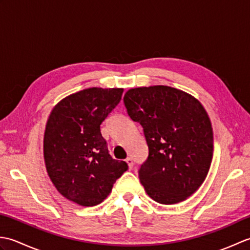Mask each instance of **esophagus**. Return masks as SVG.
Listing matches in <instances>:
<instances>
[{
	"label": "esophagus",
	"mask_w": 250,
	"mask_h": 250,
	"mask_svg": "<svg viewBox=\"0 0 250 250\" xmlns=\"http://www.w3.org/2000/svg\"><path fill=\"white\" fill-rule=\"evenodd\" d=\"M125 162L126 163H128V166H129V168H132V167H133V166H134V162H133V159H132V158H126L125 159Z\"/></svg>",
	"instance_id": "esophagus-1"
}]
</instances>
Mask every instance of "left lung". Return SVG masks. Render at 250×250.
I'll return each instance as SVG.
<instances>
[{
	"label": "left lung",
	"instance_id": "obj_1",
	"mask_svg": "<svg viewBox=\"0 0 250 250\" xmlns=\"http://www.w3.org/2000/svg\"><path fill=\"white\" fill-rule=\"evenodd\" d=\"M130 118L143 126L148 158L139 169L147 194L160 204L188 199L203 184L214 151L213 128L198 100L167 86L130 89Z\"/></svg>",
	"mask_w": 250,
	"mask_h": 250
}]
</instances>
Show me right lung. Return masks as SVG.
<instances>
[{"label": "right lung", "instance_id": "right-lung-1", "mask_svg": "<svg viewBox=\"0 0 250 250\" xmlns=\"http://www.w3.org/2000/svg\"><path fill=\"white\" fill-rule=\"evenodd\" d=\"M122 88H88L61 100L51 110L44 134V159L52 184L74 203L103 202L128 169L115 160L100 125L120 102Z\"/></svg>", "mask_w": 250, "mask_h": 250}]
</instances>
